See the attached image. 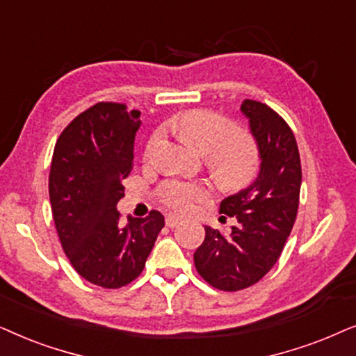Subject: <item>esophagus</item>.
Returning a JSON list of instances; mask_svg holds the SVG:
<instances>
[{
	"instance_id": "34e87169",
	"label": "esophagus",
	"mask_w": 356,
	"mask_h": 356,
	"mask_svg": "<svg viewBox=\"0 0 356 356\" xmlns=\"http://www.w3.org/2000/svg\"><path fill=\"white\" fill-rule=\"evenodd\" d=\"M181 221H182V216L177 215V213H169V215L165 216V225H168L169 227L177 226Z\"/></svg>"
}]
</instances>
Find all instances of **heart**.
I'll use <instances>...</instances> for the list:
<instances>
[{"label": "heart", "instance_id": "b5f03b06", "mask_svg": "<svg viewBox=\"0 0 356 356\" xmlns=\"http://www.w3.org/2000/svg\"><path fill=\"white\" fill-rule=\"evenodd\" d=\"M169 127L193 148L207 154V164L221 186L241 187L250 181L259 163V151L245 131L234 130L226 117L211 111H188L169 122ZM161 131L149 138L146 158L159 143ZM210 187L200 182H168L161 191V200L179 211L192 210L197 202L210 197Z\"/></svg>", "mask_w": 356, "mask_h": 356}]
</instances>
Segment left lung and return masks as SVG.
I'll return each mask as SVG.
<instances>
[{"label": "left lung", "instance_id": "1", "mask_svg": "<svg viewBox=\"0 0 356 356\" xmlns=\"http://www.w3.org/2000/svg\"><path fill=\"white\" fill-rule=\"evenodd\" d=\"M241 112L259 149V175L221 202L220 211L236 216L238 225L229 234L205 226V241L193 254L203 280L222 291L244 290L270 272L291 233L300 203V151L288 123L250 99L243 101Z\"/></svg>", "mask_w": 356, "mask_h": 356}]
</instances>
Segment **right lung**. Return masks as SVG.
I'll list each match as a JSON object with an SVG mask.
<instances>
[{"label": "right lung", "instance_id": "1", "mask_svg": "<svg viewBox=\"0 0 356 356\" xmlns=\"http://www.w3.org/2000/svg\"><path fill=\"white\" fill-rule=\"evenodd\" d=\"M123 104L99 102L61 131L51 158L50 205L61 248L84 280L120 288L143 272L164 216H129L122 226L117 203L134 168L141 120Z\"/></svg>", "mask_w": 356, "mask_h": 356}]
</instances>
